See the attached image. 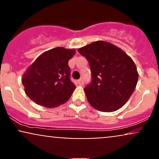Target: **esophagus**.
<instances>
[{
	"instance_id": "1",
	"label": "esophagus",
	"mask_w": 159,
	"mask_h": 159,
	"mask_svg": "<svg viewBox=\"0 0 159 159\" xmlns=\"http://www.w3.org/2000/svg\"><path fill=\"white\" fill-rule=\"evenodd\" d=\"M78 84L79 85H83L84 84V79L83 78H80L79 80H78Z\"/></svg>"
}]
</instances>
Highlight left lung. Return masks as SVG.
Returning <instances> with one entry per match:
<instances>
[{
    "label": "left lung",
    "mask_w": 159,
    "mask_h": 159,
    "mask_svg": "<svg viewBox=\"0 0 159 159\" xmlns=\"http://www.w3.org/2000/svg\"><path fill=\"white\" fill-rule=\"evenodd\" d=\"M78 52L90 63L92 80L84 92L91 106L103 112H112L126 103L138 83L135 63L116 45L96 41Z\"/></svg>",
    "instance_id": "left-lung-1"
}]
</instances>
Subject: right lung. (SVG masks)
Here are the masks:
<instances>
[{"label":"right lung","mask_w":159,"mask_h":159,"mask_svg":"<svg viewBox=\"0 0 159 159\" xmlns=\"http://www.w3.org/2000/svg\"><path fill=\"white\" fill-rule=\"evenodd\" d=\"M75 50L57 47L39 55L27 68L21 82L32 101L46 107L66 102L75 89L68 65Z\"/></svg>","instance_id":"obj_1"}]
</instances>
